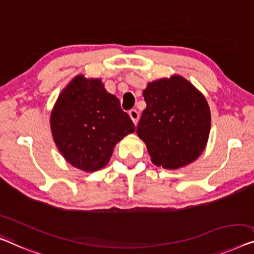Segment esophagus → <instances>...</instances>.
I'll return each mask as SVG.
<instances>
[{"instance_id": "obj_1", "label": "esophagus", "mask_w": 254, "mask_h": 254, "mask_svg": "<svg viewBox=\"0 0 254 254\" xmlns=\"http://www.w3.org/2000/svg\"><path fill=\"white\" fill-rule=\"evenodd\" d=\"M128 115H130L131 120L133 121L134 124L138 123V120H139V113L137 112V109H131L130 112H128Z\"/></svg>"}]
</instances>
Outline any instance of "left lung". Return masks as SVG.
<instances>
[{
	"label": "left lung",
	"mask_w": 254,
	"mask_h": 254,
	"mask_svg": "<svg viewBox=\"0 0 254 254\" xmlns=\"http://www.w3.org/2000/svg\"><path fill=\"white\" fill-rule=\"evenodd\" d=\"M143 98L147 107L137 133L151 162L171 170L194 162L205 148L211 127L203 94L186 78L173 75L148 83Z\"/></svg>",
	"instance_id": "1"
}]
</instances>
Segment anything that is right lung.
<instances>
[{
    "label": "right lung",
    "mask_w": 254,
    "mask_h": 254,
    "mask_svg": "<svg viewBox=\"0 0 254 254\" xmlns=\"http://www.w3.org/2000/svg\"><path fill=\"white\" fill-rule=\"evenodd\" d=\"M51 132L64 158L74 168H105L114 147L135 127L120 100L100 78L77 75L59 94L50 117Z\"/></svg>",
    "instance_id": "add662e5"
}]
</instances>
